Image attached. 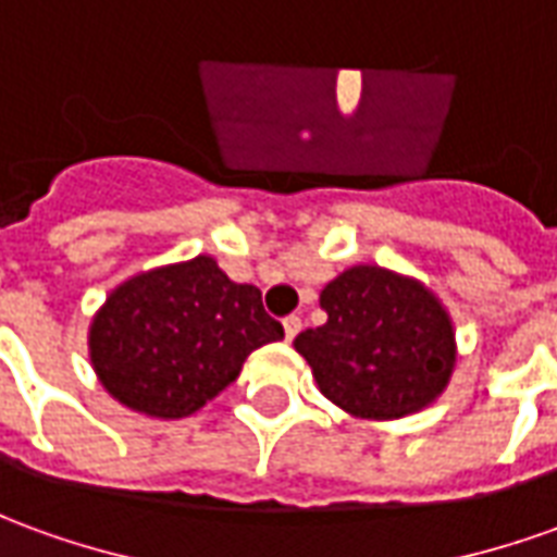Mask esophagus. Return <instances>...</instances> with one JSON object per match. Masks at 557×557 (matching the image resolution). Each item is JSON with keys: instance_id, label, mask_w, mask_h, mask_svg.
<instances>
[{"instance_id": "esophagus-1", "label": "esophagus", "mask_w": 557, "mask_h": 557, "mask_svg": "<svg viewBox=\"0 0 557 557\" xmlns=\"http://www.w3.org/2000/svg\"><path fill=\"white\" fill-rule=\"evenodd\" d=\"M283 332H286V341H292L295 334L301 332V317H298V313H289V317L283 319Z\"/></svg>"}]
</instances>
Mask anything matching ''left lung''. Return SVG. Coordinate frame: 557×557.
<instances>
[{
  "mask_svg": "<svg viewBox=\"0 0 557 557\" xmlns=\"http://www.w3.org/2000/svg\"><path fill=\"white\" fill-rule=\"evenodd\" d=\"M329 319L295 337L322 395L364 419H400L437 398L455 364L453 322L413 280L359 265L332 280Z\"/></svg>",
  "mask_w": 557,
  "mask_h": 557,
  "instance_id": "obj_1",
  "label": "left lung"
}]
</instances>
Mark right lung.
Masks as SVG:
<instances>
[{"instance_id": "right-lung-1", "label": "right lung", "mask_w": 557, "mask_h": 557, "mask_svg": "<svg viewBox=\"0 0 557 557\" xmlns=\"http://www.w3.org/2000/svg\"><path fill=\"white\" fill-rule=\"evenodd\" d=\"M262 292L235 283L211 256L138 274L111 292L89 329V356L120 404L159 419L196 413L252 349L280 341Z\"/></svg>"}]
</instances>
